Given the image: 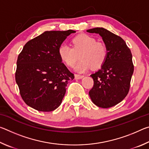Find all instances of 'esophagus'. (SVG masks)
<instances>
[{
    "instance_id": "34e87169",
    "label": "esophagus",
    "mask_w": 149,
    "mask_h": 149,
    "mask_svg": "<svg viewBox=\"0 0 149 149\" xmlns=\"http://www.w3.org/2000/svg\"><path fill=\"white\" fill-rule=\"evenodd\" d=\"M84 77V75H79V74H75V79H80Z\"/></svg>"
}]
</instances>
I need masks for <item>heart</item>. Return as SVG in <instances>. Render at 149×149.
<instances>
[{
  "label": "heart",
  "mask_w": 149,
  "mask_h": 149,
  "mask_svg": "<svg viewBox=\"0 0 149 149\" xmlns=\"http://www.w3.org/2000/svg\"><path fill=\"white\" fill-rule=\"evenodd\" d=\"M72 47L67 45H60L58 55L67 66L73 67L79 54L81 60L75 68L77 72H86L91 67L99 69L107 60L108 53L107 45L104 42L97 41L93 37L81 34L72 39Z\"/></svg>",
  "instance_id": "1"
}]
</instances>
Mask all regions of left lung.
<instances>
[{
    "label": "left lung",
    "instance_id": "left-lung-1",
    "mask_svg": "<svg viewBox=\"0 0 149 149\" xmlns=\"http://www.w3.org/2000/svg\"><path fill=\"white\" fill-rule=\"evenodd\" d=\"M87 31L99 34L108 50L107 60L101 68L91 75L94 85L89 95L97 107H114L124 99L129 92L134 71L132 54L122 37L107 29L95 27Z\"/></svg>",
    "mask_w": 149,
    "mask_h": 149
}]
</instances>
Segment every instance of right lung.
Returning a JSON list of instances; mask_svg holds the SVG:
<instances>
[{"label": "right lung", "mask_w": 149, "mask_h": 149, "mask_svg": "<svg viewBox=\"0 0 149 149\" xmlns=\"http://www.w3.org/2000/svg\"><path fill=\"white\" fill-rule=\"evenodd\" d=\"M75 32L45 31L27 42L19 54L15 77L22 99L30 107L51 112L61 104L74 75L62 62L58 49Z\"/></svg>", "instance_id": "right-lung-1"}]
</instances>
